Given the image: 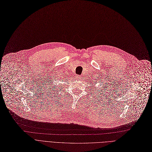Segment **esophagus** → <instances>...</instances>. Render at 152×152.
Listing matches in <instances>:
<instances>
[{"instance_id": "34e87169", "label": "esophagus", "mask_w": 152, "mask_h": 152, "mask_svg": "<svg viewBox=\"0 0 152 152\" xmlns=\"http://www.w3.org/2000/svg\"><path fill=\"white\" fill-rule=\"evenodd\" d=\"M81 78L80 76H79V75H77L76 76V78H77V79H79V78Z\"/></svg>"}]
</instances>
